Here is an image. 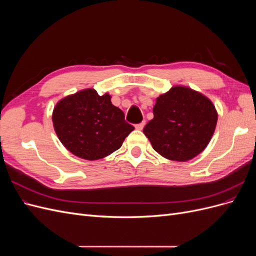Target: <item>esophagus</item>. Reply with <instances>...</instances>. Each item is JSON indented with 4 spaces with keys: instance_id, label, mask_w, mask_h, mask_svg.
Instances as JSON below:
<instances>
[{
    "instance_id": "esophagus-1",
    "label": "esophagus",
    "mask_w": 256,
    "mask_h": 256,
    "mask_svg": "<svg viewBox=\"0 0 256 256\" xmlns=\"http://www.w3.org/2000/svg\"><path fill=\"white\" fill-rule=\"evenodd\" d=\"M144 126H145V122H140V124H136V125L134 127H136V129H138V130H142V129L144 128Z\"/></svg>"
}]
</instances>
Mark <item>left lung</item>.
I'll list each match as a JSON object with an SVG mask.
<instances>
[{
	"mask_svg": "<svg viewBox=\"0 0 256 256\" xmlns=\"http://www.w3.org/2000/svg\"><path fill=\"white\" fill-rule=\"evenodd\" d=\"M154 118L143 129L154 150L174 161H187L202 152L214 132L218 114L204 95L174 86L160 95Z\"/></svg>",
	"mask_w": 256,
	"mask_h": 256,
	"instance_id": "8db88e82",
	"label": "left lung"
}]
</instances>
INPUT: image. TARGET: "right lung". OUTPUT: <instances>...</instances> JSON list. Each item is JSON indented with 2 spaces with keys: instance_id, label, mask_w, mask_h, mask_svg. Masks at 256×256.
I'll use <instances>...</instances> for the list:
<instances>
[{
  "instance_id": "right-lung-1",
  "label": "right lung",
  "mask_w": 256,
  "mask_h": 256,
  "mask_svg": "<svg viewBox=\"0 0 256 256\" xmlns=\"http://www.w3.org/2000/svg\"><path fill=\"white\" fill-rule=\"evenodd\" d=\"M54 130L66 148L86 160L102 159L122 146L134 129L125 114L111 102V96H99L84 90L56 104L52 115Z\"/></svg>"
}]
</instances>
